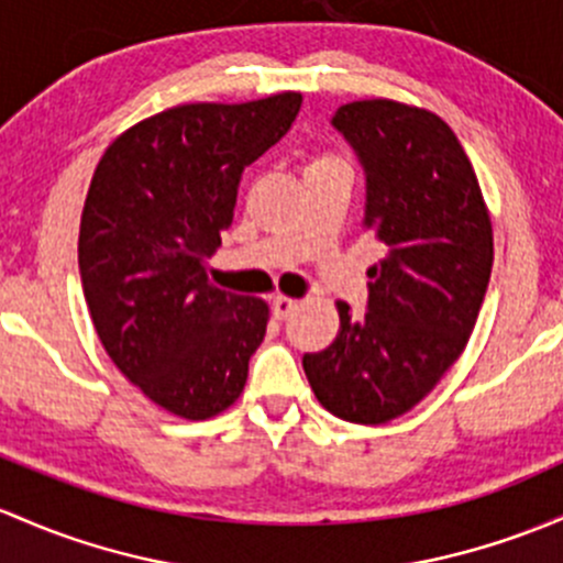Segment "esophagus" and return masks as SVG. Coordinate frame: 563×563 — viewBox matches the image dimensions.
I'll list each match as a JSON object with an SVG mask.
<instances>
[{"label": "esophagus", "mask_w": 563, "mask_h": 563, "mask_svg": "<svg viewBox=\"0 0 563 563\" xmlns=\"http://www.w3.org/2000/svg\"><path fill=\"white\" fill-rule=\"evenodd\" d=\"M299 307L297 299H288V297H275L272 299V316L277 318V321H283V318L291 316L294 310Z\"/></svg>", "instance_id": "1"}]
</instances>
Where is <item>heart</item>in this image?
Listing matches in <instances>:
<instances>
[{
	"mask_svg": "<svg viewBox=\"0 0 563 563\" xmlns=\"http://www.w3.org/2000/svg\"><path fill=\"white\" fill-rule=\"evenodd\" d=\"M327 158H329V156H327Z\"/></svg>",
	"mask_w": 563,
	"mask_h": 563,
	"instance_id": "obj_1",
	"label": "heart"
}]
</instances>
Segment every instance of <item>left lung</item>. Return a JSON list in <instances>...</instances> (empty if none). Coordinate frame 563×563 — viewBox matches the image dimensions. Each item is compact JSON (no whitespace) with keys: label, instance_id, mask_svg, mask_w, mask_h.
I'll use <instances>...</instances> for the list:
<instances>
[{"label":"left lung","instance_id":"1","mask_svg":"<svg viewBox=\"0 0 563 563\" xmlns=\"http://www.w3.org/2000/svg\"><path fill=\"white\" fill-rule=\"evenodd\" d=\"M331 126L364 167V229L386 258L369 269L364 316L336 301L334 342L301 366L331 416L377 426L412 410L464 353L494 232L475 169L440 115L364 99L342 104Z\"/></svg>","mask_w":563,"mask_h":563}]
</instances>
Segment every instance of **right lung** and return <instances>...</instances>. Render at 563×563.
<instances>
[{
    "label": "right lung",
    "instance_id": "add662e5",
    "mask_svg": "<svg viewBox=\"0 0 563 563\" xmlns=\"http://www.w3.org/2000/svg\"><path fill=\"white\" fill-rule=\"evenodd\" d=\"M301 93L177 104L134 123L99 158L78 264L112 364L158 407L205 421L240 399L269 307L207 283L245 167L291 129Z\"/></svg>",
    "mask_w": 563,
    "mask_h": 563
}]
</instances>
